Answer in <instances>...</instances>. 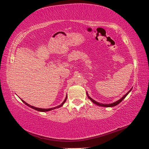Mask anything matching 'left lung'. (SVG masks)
<instances>
[{
  "mask_svg": "<svg viewBox=\"0 0 149 149\" xmlns=\"http://www.w3.org/2000/svg\"><path fill=\"white\" fill-rule=\"evenodd\" d=\"M131 90H130V91H129L128 92L126 93L125 95H123L121 99H119L118 100H117V101H116V102H113V103H112V104H100V103H99V102H96L95 100H94L93 99H91V98L90 97V96H88V94L87 93V95H88V97L89 98V99L91 100V102H92L93 103H94V104H97V106H103V107H113V106H116V105H118V104H120V102H122V101L123 100V99H124V98L127 95H128V93L130 92L131 91Z\"/></svg>",
  "mask_w": 149,
  "mask_h": 149,
  "instance_id": "8db88e82",
  "label": "left lung"
}]
</instances>
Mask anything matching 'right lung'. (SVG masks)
Instances as JSON below:
<instances>
[{
  "mask_svg": "<svg viewBox=\"0 0 149 149\" xmlns=\"http://www.w3.org/2000/svg\"><path fill=\"white\" fill-rule=\"evenodd\" d=\"M66 99H67V96L66 97V98H65V100L63 101V102H62V104H60L59 106H56V107H52V108H49V109H42V108H38V107H34V106H31V105H29V104H28L27 103H26V102H25V101H24L23 100H22V102H23L25 104H26V105L27 106H29V107H31V108H33V109H35V110H36V111H42V112H45V111H50V110H53V109H56V108H59V107H61L63 105V104H64L65 102H66Z\"/></svg>",
  "mask_w": 149,
  "mask_h": 149,
  "instance_id": "add662e5",
  "label": "right lung"
}]
</instances>
